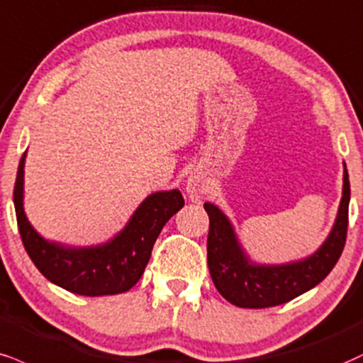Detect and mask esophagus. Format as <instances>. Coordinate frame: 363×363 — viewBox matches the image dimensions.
<instances>
[{
	"label": "esophagus",
	"mask_w": 363,
	"mask_h": 363,
	"mask_svg": "<svg viewBox=\"0 0 363 363\" xmlns=\"http://www.w3.org/2000/svg\"><path fill=\"white\" fill-rule=\"evenodd\" d=\"M186 193L191 201H199L204 193V179L199 172H191L186 181Z\"/></svg>",
	"instance_id": "esophagus-1"
}]
</instances>
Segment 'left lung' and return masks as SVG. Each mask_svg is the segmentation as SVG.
I'll return each instance as SVG.
<instances>
[{"label":"left lung","mask_w":363,"mask_h":363,"mask_svg":"<svg viewBox=\"0 0 363 363\" xmlns=\"http://www.w3.org/2000/svg\"><path fill=\"white\" fill-rule=\"evenodd\" d=\"M350 181L343 164V191L331 231L321 247L304 259L286 264L253 262L242 247L230 218L216 204L204 203L209 216L208 267L213 282L238 308H270L287 303L318 286L342 255L348 226Z\"/></svg>","instance_id":"1"}]
</instances>
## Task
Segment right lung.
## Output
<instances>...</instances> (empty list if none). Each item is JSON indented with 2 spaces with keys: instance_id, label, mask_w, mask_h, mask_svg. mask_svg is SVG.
I'll return each instance as SVG.
<instances>
[{
  "instance_id": "right-lung-1",
  "label": "right lung",
  "mask_w": 363,
  "mask_h": 363,
  "mask_svg": "<svg viewBox=\"0 0 363 363\" xmlns=\"http://www.w3.org/2000/svg\"><path fill=\"white\" fill-rule=\"evenodd\" d=\"M25 152L18 165L13 203L25 250L43 277L79 296H113L130 291L142 277L164 225L184 206L181 191L148 194L128 223L104 243L71 247L45 240L25 215Z\"/></svg>"
}]
</instances>
